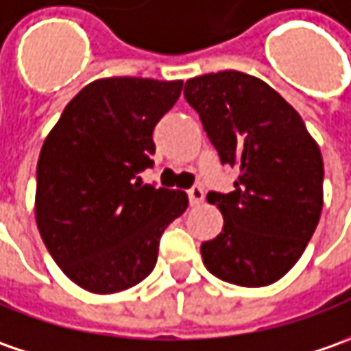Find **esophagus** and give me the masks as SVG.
<instances>
[{"label": "esophagus", "mask_w": 351, "mask_h": 351, "mask_svg": "<svg viewBox=\"0 0 351 351\" xmlns=\"http://www.w3.org/2000/svg\"><path fill=\"white\" fill-rule=\"evenodd\" d=\"M188 198H190V204L192 206H198L204 202V190L199 184H194L192 188H188Z\"/></svg>", "instance_id": "34e87169"}]
</instances>
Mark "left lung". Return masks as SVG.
Here are the masks:
<instances>
[{
    "label": "left lung",
    "mask_w": 351,
    "mask_h": 351,
    "mask_svg": "<svg viewBox=\"0 0 351 351\" xmlns=\"http://www.w3.org/2000/svg\"><path fill=\"white\" fill-rule=\"evenodd\" d=\"M184 99L221 165L241 169L233 192L208 194L225 225L202 243L204 266L227 284H274L293 268L319 225L324 178L319 145L293 106L247 73L188 79Z\"/></svg>",
    "instance_id": "obj_1"
}]
</instances>
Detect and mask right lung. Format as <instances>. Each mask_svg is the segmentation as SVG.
<instances>
[{
    "label": "right lung",
    "mask_w": 351,
    "mask_h": 351,
    "mask_svg": "<svg viewBox=\"0 0 351 351\" xmlns=\"http://www.w3.org/2000/svg\"><path fill=\"white\" fill-rule=\"evenodd\" d=\"M182 81L110 77L69 101L36 167V225L56 264L93 293H116L155 268L167 225L188 208L180 190L141 184L153 128Z\"/></svg>",
    "instance_id": "right-lung-1"
}]
</instances>
